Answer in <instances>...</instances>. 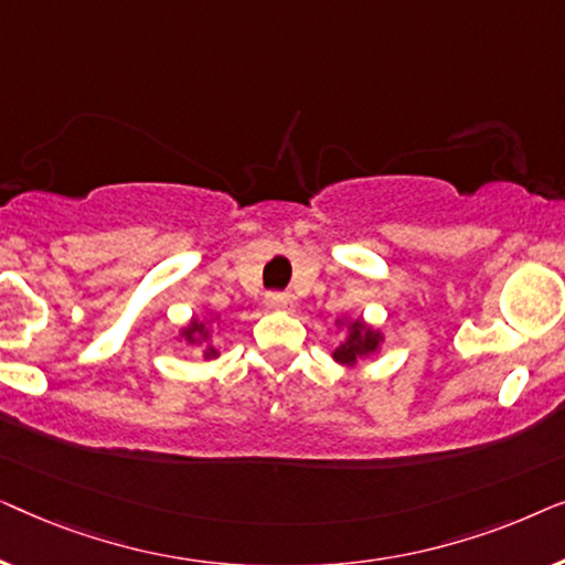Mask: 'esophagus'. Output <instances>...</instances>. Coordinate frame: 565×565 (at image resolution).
I'll return each mask as SVG.
<instances>
[{
    "label": "esophagus",
    "mask_w": 565,
    "mask_h": 565,
    "mask_svg": "<svg viewBox=\"0 0 565 565\" xmlns=\"http://www.w3.org/2000/svg\"><path fill=\"white\" fill-rule=\"evenodd\" d=\"M267 306L275 308V311H292L296 298L290 292H267Z\"/></svg>",
    "instance_id": "34e87169"
}]
</instances>
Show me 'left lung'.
I'll return each mask as SVG.
<instances>
[{
  "label": "left lung",
  "mask_w": 565,
  "mask_h": 565,
  "mask_svg": "<svg viewBox=\"0 0 565 565\" xmlns=\"http://www.w3.org/2000/svg\"><path fill=\"white\" fill-rule=\"evenodd\" d=\"M381 342H383L381 331L367 327L362 319L347 321V339L334 350V360L344 367H354L362 358H373V354L381 350Z\"/></svg>",
  "instance_id": "8db88e82"
}]
</instances>
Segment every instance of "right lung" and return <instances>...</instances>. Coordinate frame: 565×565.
Listing matches in <instances>:
<instances>
[{"mask_svg": "<svg viewBox=\"0 0 565 565\" xmlns=\"http://www.w3.org/2000/svg\"><path fill=\"white\" fill-rule=\"evenodd\" d=\"M218 319V316H211V319H192L188 327L182 329V337H184V342L188 344H205V350H203V358L205 360H213V358H218V350H215V347L211 344V323Z\"/></svg>", "mask_w": 565, "mask_h": 565, "instance_id": "right-lung-1", "label": "right lung"}]
</instances>
